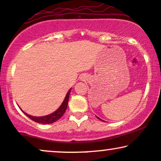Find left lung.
I'll list each match as a JSON object with an SVG mask.
<instances>
[{
    "label": "left lung",
    "mask_w": 161,
    "mask_h": 161,
    "mask_svg": "<svg viewBox=\"0 0 161 161\" xmlns=\"http://www.w3.org/2000/svg\"><path fill=\"white\" fill-rule=\"evenodd\" d=\"M97 119H100V120H101V121H103V120H102V119H99V118H98V117H97Z\"/></svg>",
    "instance_id": "left-lung-1"
}]
</instances>
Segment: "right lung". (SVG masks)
Here are the masks:
<instances>
[{
    "label": "right lung",
    "instance_id": "obj_1",
    "mask_svg": "<svg viewBox=\"0 0 161 161\" xmlns=\"http://www.w3.org/2000/svg\"><path fill=\"white\" fill-rule=\"evenodd\" d=\"M70 91L71 89H69V92L67 93L64 100L63 103H62L61 105L60 106L58 109L56 110L55 112H52V114H49V115H46V116H41V117H35V116H31L28 115V114L25 113L24 112H23L25 114V115L28 116L29 119L33 120V121H35V122H37L40 124H44V125H48V124H52V123L55 122L56 121H58L59 119H61L62 115L64 114L66 109H67Z\"/></svg>",
    "mask_w": 161,
    "mask_h": 161
}]
</instances>
